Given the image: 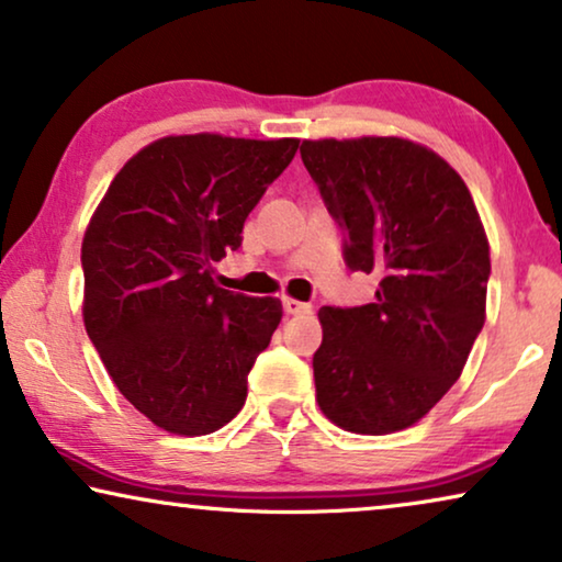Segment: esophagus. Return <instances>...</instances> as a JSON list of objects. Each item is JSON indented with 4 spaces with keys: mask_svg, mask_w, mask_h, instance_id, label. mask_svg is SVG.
<instances>
[{
    "mask_svg": "<svg viewBox=\"0 0 562 562\" xmlns=\"http://www.w3.org/2000/svg\"><path fill=\"white\" fill-rule=\"evenodd\" d=\"M283 312L286 314H312V304H306V302H299V299H291V296H286L283 299Z\"/></svg>",
    "mask_w": 562,
    "mask_h": 562,
    "instance_id": "obj_1",
    "label": "esophagus"
}]
</instances>
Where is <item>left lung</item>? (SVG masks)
<instances>
[{
    "instance_id": "obj_1",
    "label": "left lung",
    "mask_w": 562,
    "mask_h": 562,
    "mask_svg": "<svg viewBox=\"0 0 562 562\" xmlns=\"http://www.w3.org/2000/svg\"><path fill=\"white\" fill-rule=\"evenodd\" d=\"M302 160L345 263L381 276L373 304L319 310L317 404L348 432H398L448 394L486 322V229L460 173L422 143L322 137L302 143Z\"/></svg>"
}]
</instances>
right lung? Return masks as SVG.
Here are the masks:
<instances>
[{"instance_id":"1","label":"right lung","mask_w":562,"mask_h":562,"mask_svg":"<svg viewBox=\"0 0 562 562\" xmlns=\"http://www.w3.org/2000/svg\"><path fill=\"white\" fill-rule=\"evenodd\" d=\"M296 148V137H160L91 214L83 325L120 394L166 432L210 435L243 409L283 310L217 286L214 263L240 248L245 220Z\"/></svg>"}]
</instances>
